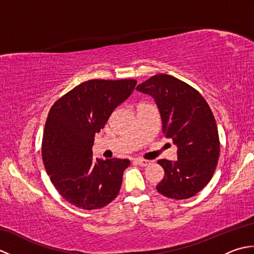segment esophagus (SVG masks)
<instances>
[{"label": "esophagus", "mask_w": 254, "mask_h": 254, "mask_svg": "<svg viewBox=\"0 0 254 254\" xmlns=\"http://www.w3.org/2000/svg\"><path fill=\"white\" fill-rule=\"evenodd\" d=\"M135 161H136V163H137L139 166H142V167H146V166H148V165L150 164V160H146V159H141V158L136 159Z\"/></svg>", "instance_id": "1"}]
</instances>
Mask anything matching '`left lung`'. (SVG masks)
Listing matches in <instances>:
<instances>
[{
    "label": "left lung",
    "instance_id": "obj_1",
    "mask_svg": "<svg viewBox=\"0 0 254 254\" xmlns=\"http://www.w3.org/2000/svg\"><path fill=\"white\" fill-rule=\"evenodd\" d=\"M136 89L153 97L165 136L177 146V160H158L165 177L156 189L169 198L194 196L212 179L219 157L218 131L212 110L196 89L167 74L152 76Z\"/></svg>",
    "mask_w": 254,
    "mask_h": 254
}]
</instances>
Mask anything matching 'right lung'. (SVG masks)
Segmentation results:
<instances>
[{
  "label": "right lung",
  "mask_w": 254,
  "mask_h": 254,
  "mask_svg": "<svg viewBox=\"0 0 254 254\" xmlns=\"http://www.w3.org/2000/svg\"><path fill=\"white\" fill-rule=\"evenodd\" d=\"M135 79H90L61 97L48 115L42 159L51 182L74 206L98 209L117 197L128 159L94 158L95 134L133 93Z\"/></svg>",
  "instance_id": "1"
}]
</instances>
